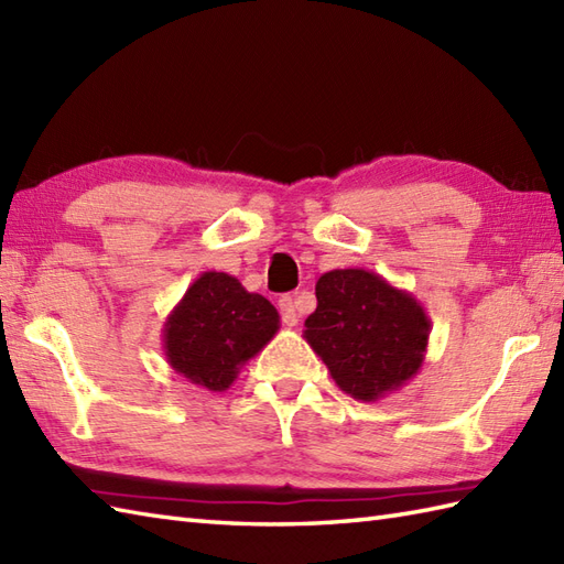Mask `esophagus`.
Masks as SVG:
<instances>
[{"mask_svg":"<svg viewBox=\"0 0 564 564\" xmlns=\"http://www.w3.org/2000/svg\"><path fill=\"white\" fill-rule=\"evenodd\" d=\"M279 307H281V317L289 327H295L297 325V305L291 295H283L279 301Z\"/></svg>","mask_w":564,"mask_h":564,"instance_id":"34e87169","label":"esophagus"}]
</instances>
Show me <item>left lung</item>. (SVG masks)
Listing matches in <instances>:
<instances>
[{
    "label": "left lung",
    "instance_id": "left-lung-1",
    "mask_svg": "<svg viewBox=\"0 0 564 564\" xmlns=\"http://www.w3.org/2000/svg\"><path fill=\"white\" fill-rule=\"evenodd\" d=\"M315 295L303 337L346 394L378 402L419 373L431 319L412 293L373 271L334 269L319 275Z\"/></svg>",
    "mask_w": 564,
    "mask_h": 564
}]
</instances>
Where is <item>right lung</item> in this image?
<instances>
[{"label": "right lung", "mask_w": 564, "mask_h": 564, "mask_svg": "<svg viewBox=\"0 0 564 564\" xmlns=\"http://www.w3.org/2000/svg\"><path fill=\"white\" fill-rule=\"evenodd\" d=\"M279 327V310L267 297L249 293L230 273L203 271L166 317L162 349L178 376L223 392Z\"/></svg>", "instance_id": "add662e5"}]
</instances>
